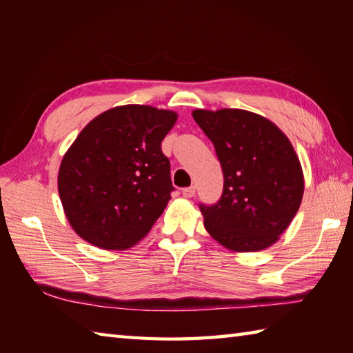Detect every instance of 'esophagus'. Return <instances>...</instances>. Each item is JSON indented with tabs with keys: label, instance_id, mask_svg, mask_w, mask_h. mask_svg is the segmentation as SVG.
<instances>
[{
	"label": "esophagus",
	"instance_id": "esophagus-1",
	"mask_svg": "<svg viewBox=\"0 0 353 353\" xmlns=\"http://www.w3.org/2000/svg\"><path fill=\"white\" fill-rule=\"evenodd\" d=\"M182 194H183V197L191 199V197H194V194H196V188H194V186H190V188H185L182 191Z\"/></svg>",
	"mask_w": 353,
	"mask_h": 353
}]
</instances>
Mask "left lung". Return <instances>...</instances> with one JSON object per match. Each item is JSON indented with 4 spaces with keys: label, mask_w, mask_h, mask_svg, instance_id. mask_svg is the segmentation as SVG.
Wrapping results in <instances>:
<instances>
[{
    "label": "left lung",
    "mask_w": 353,
    "mask_h": 353,
    "mask_svg": "<svg viewBox=\"0 0 353 353\" xmlns=\"http://www.w3.org/2000/svg\"><path fill=\"white\" fill-rule=\"evenodd\" d=\"M192 117L212 141L224 177L220 200L200 205L206 230L232 252L273 245L303 197L302 165L290 139L249 110L197 109Z\"/></svg>",
    "instance_id": "1"
}]
</instances>
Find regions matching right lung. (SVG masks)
<instances>
[{"label":"right lung","mask_w":353,"mask_h":353,"mask_svg":"<svg viewBox=\"0 0 353 353\" xmlns=\"http://www.w3.org/2000/svg\"><path fill=\"white\" fill-rule=\"evenodd\" d=\"M176 121L172 110L125 104L79 133L62 159L57 188L80 238L124 250L148 234L174 190L161 142Z\"/></svg>","instance_id":"right-lung-1"}]
</instances>
